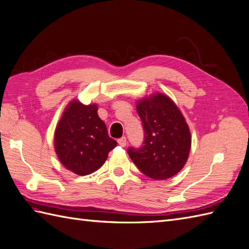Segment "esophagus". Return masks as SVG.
Masks as SVG:
<instances>
[{"mask_svg": "<svg viewBox=\"0 0 249 249\" xmlns=\"http://www.w3.org/2000/svg\"><path fill=\"white\" fill-rule=\"evenodd\" d=\"M117 142H118V143L121 145V147H125V144H126V138H125L124 136L119 138Z\"/></svg>", "mask_w": 249, "mask_h": 249, "instance_id": "esophagus-1", "label": "esophagus"}]
</instances>
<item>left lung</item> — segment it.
Wrapping results in <instances>:
<instances>
[{
    "mask_svg": "<svg viewBox=\"0 0 249 249\" xmlns=\"http://www.w3.org/2000/svg\"><path fill=\"white\" fill-rule=\"evenodd\" d=\"M136 110L144 130L141 148H129L132 161L144 175L167 179L184 168L191 148L190 130L177 105L163 94L139 100Z\"/></svg>",
    "mask_w": 249,
    "mask_h": 249,
    "instance_id": "8db88e82",
    "label": "left lung"
}]
</instances>
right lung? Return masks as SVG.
I'll return each instance as SVG.
<instances>
[{"instance_id":"obj_1","label":"right lung","mask_w":249,"mask_h":249,"mask_svg":"<svg viewBox=\"0 0 249 249\" xmlns=\"http://www.w3.org/2000/svg\"><path fill=\"white\" fill-rule=\"evenodd\" d=\"M97 105L72 100L54 131V150L62 165L78 175H88L104 165L117 142L107 135Z\"/></svg>"}]
</instances>
